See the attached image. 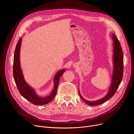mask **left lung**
<instances>
[{
	"label": "left lung",
	"mask_w": 134,
	"mask_h": 134,
	"mask_svg": "<svg viewBox=\"0 0 134 134\" xmlns=\"http://www.w3.org/2000/svg\"><path fill=\"white\" fill-rule=\"evenodd\" d=\"M111 34L113 40V71L112 74L111 84L109 88L107 94H106L105 97L100 100L90 101L86 100L82 96L79 90L80 96L82 100L90 105H100L111 98L117 90L122 79L124 57L122 48L116 34L114 33H112Z\"/></svg>",
	"instance_id": "8db88e82"
}]
</instances>
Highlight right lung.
I'll return each instance as SVG.
<instances>
[{"instance_id": "add662e5", "label": "right lung", "mask_w": 134, "mask_h": 134, "mask_svg": "<svg viewBox=\"0 0 134 134\" xmlns=\"http://www.w3.org/2000/svg\"><path fill=\"white\" fill-rule=\"evenodd\" d=\"M22 37L18 40L15 51L13 65V76L17 88L22 96L31 103L35 105H44L51 101L55 96L59 82L62 75L65 71L62 69L57 72L53 78L54 88L51 93L47 97H42L38 95L35 90L25 81L20 63V50Z\"/></svg>"}]
</instances>
